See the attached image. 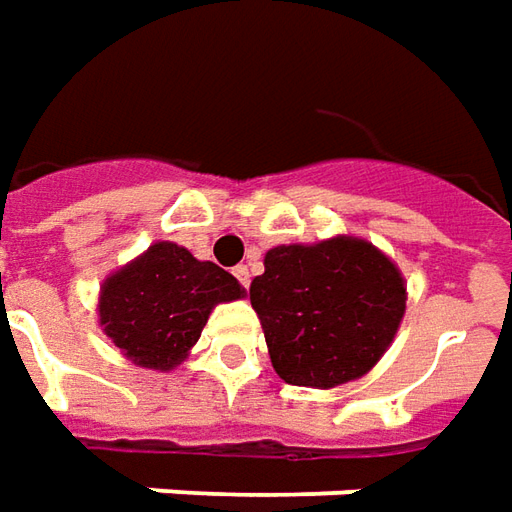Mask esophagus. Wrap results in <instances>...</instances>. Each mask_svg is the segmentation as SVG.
Instances as JSON below:
<instances>
[{
  "instance_id": "1",
  "label": "esophagus",
  "mask_w": 512,
  "mask_h": 512,
  "mask_svg": "<svg viewBox=\"0 0 512 512\" xmlns=\"http://www.w3.org/2000/svg\"><path fill=\"white\" fill-rule=\"evenodd\" d=\"M235 277H238V282H241L244 288H249V282H252V274H249V266H235Z\"/></svg>"
}]
</instances>
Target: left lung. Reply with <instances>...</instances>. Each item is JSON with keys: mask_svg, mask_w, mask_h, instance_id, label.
Segmentation results:
<instances>
[{"mask_svg": "<svg viewBox=\"0 0 512 512\" xmlns=\"http://www.w3.org/2000/svg\"><path fill=\"white\" fill-rule=\"evenodd\" d=\"M249 299L271 366L305 388H338L380 363L405 318L407 282L382 249L355 235L268 249Z\"/></svg>", "mask_w": 512, "mask_h": 512, "instance_id": "8db88e82", "label": "left lung"}]
</instances>
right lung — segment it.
<instances>
[{
	"label": "right lung",
	"instance_id": "obj_1",
	"mask_svg": "<svg viewBox=\"0 0 512 512\" xmlns=\"http://www.w3.org/2000/svg\"><path fill=\"white\" fill-rule=\"evenodd\" d=\"M244 296L230 271L196 260L174 241H157L107 274L96 316L135 366L171 371L191 355L216 305Z\"/></svg>",
	"mask_w": 512,
	"mask_h": 512
}]
</instances>
